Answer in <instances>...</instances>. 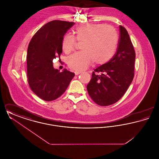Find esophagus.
Instances as JSON below:
<instances>
[{"label": "esophagus", "instance_id": "1", "mask_svg": "<svg viewBox=\"0 0 159 159\" xmlns=\"http://www.w3.org/2000/svg\"><path fill=\"white\" fill-rule=\"evenodd\" d=\"M75 75H78L80 74V73H81V72H80V71H75Z\"/></svg>", "mask_w": 159, "mask_h": 159}]
</instances>
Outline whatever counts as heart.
<instances>
[{"label": "heart", "mask_w": 159, "mask_h": 159, "mask_svg": "<svg viewBox=\"0 0 159 159\" xmlns=\"http://www.w3.org/2000/svg\"><path fill=\"white\" fill-rule=\"evenodd\" d=\"M76 40L82 42L83 51L75 53L68 59V66L77 71L88 68L94 61L103 64L113 57L117 42V36L111 27L104 24H87L77 27L75 31ZM76 39L66 34L62 39V48L66 53L75 49Z\"/></svg>", "instance_id": "obj_1"}]
</instances>
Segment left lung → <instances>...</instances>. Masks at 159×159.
<instances>
[{"label": "left lung", "instance_id": "1", "mask_svg": "<svg viewBox=\"0 0 159 159\" xmlns=\"http://www.w3.org/2000/svg\"><path fill=\"white\" fill-rule=\"evenodd\" d=\"M117 51L108 62L95 69L88 92L99 106H108L117 102L124 95L134 77L135 52L128 33L120 25ZM100 72V75L97 73Z\"/></svg>", "mask_w": 159, "mask_h": 159}]
</instances>
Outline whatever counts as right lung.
<instances>
[{"mask_svg": "<svg viewBox=\"0 0 159 159\" xmlns=\"http://www.w3.org/2000/svg\"><path fill=\"white\" fill-rule=\"evenodd\" d=\"M73 22L53 20L46 24L31 39L27 53L28 83L39 98L51 101L59 98L68 88L75 73L53 67L52 61L60 57L62 41Z\"/></svg>", "mask_w": 159, "mask_h": 159, "instance_id": "add662e5", "label": "right lung"}]
</instances>
